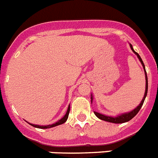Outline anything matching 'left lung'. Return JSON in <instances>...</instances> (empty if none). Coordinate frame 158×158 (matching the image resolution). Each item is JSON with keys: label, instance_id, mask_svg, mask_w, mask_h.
<instances>
[{"label": "left lung", "instance_id": "8db88e82", "mask_svg": "<svg viewBox=\"0 0 158 158\" xmlns=\"http://www.w3.org/2000/svg\"><path fill=\"white\" fill-rule=\"evenodd\" d=\"M130 47H131V49L132 50L134 53L137 55L138 58L139 59V61L142 63V67H143V69H144V72H145V77H146V90H145V94H144V97L142 98V101H141L140 104H139V106H137L135 107V109L132 110V111H129V112H125L123 113V114H119L118 115H115V116H109V115H103V114H100V113L97 112V111H94V114L96 115L97 118H99L101 120L106 121V122H109V123H126L128 122L131 119V118H133L135 115L138 114V112L139 111V110L141 109V107H142V104L144 103V100L146 99V96H147V91H148V79H147V74H146V68H145V65L142 62V58L141 57L139 56V54H138L137 52H135V50L133 49V47L131 45V43H130ZM93 95L91 94V102L93 103Z\"/></svg>", "mask_w": 158, "mask_h": 158}]
</instances>
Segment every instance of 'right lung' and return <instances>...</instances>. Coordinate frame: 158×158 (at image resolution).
<instances>
[{
    "instance_id": "right-lung-1",
    "label": "right lung",
    "mask_w": 158,
    "mask_h": 158,
    "mask_svg": "<svg viewBox=\"0 0 158 158\" xmlns=\"http://www.w3.org/2000/svg\"><path fill=\"white\" fill-rule=\"evenodd\" d=\"M69 110H70V105H69V107H68V109H67L66 111V113H65V115H64L63 117H62L61 119H59L58 121H57L56 123H54L51 124V125H47V126H40V125H36V124H32V123H28L30 125H31L32 127H36V128H40V129H47V128H51V127H56V126H58V125H61V124L64 123L66 122L67 118H68V116H69Z\"/></svg>"
}]
</instances>
